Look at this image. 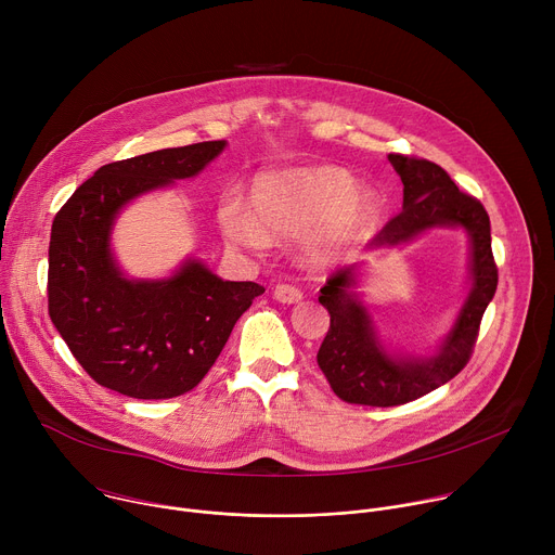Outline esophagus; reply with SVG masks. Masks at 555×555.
Wrapping results in <instances>:
<instances>
[{"mask_svg":"<svg viewBox=\"0 0 555 555\" xmlns=\"http://www.w3.org/2000/svg\"><path fill=\"white\" fill-rule=\"evenodd\" d=\"M274 298H276L279 302L292 305V302H298V300L302 298V292H300L296 285H285V283H281V285L274 287Z\"/></svg>","mask_w":555,"mask_h":555,"instance_id":"34e87169","label":"esophagus"}]
</instances>
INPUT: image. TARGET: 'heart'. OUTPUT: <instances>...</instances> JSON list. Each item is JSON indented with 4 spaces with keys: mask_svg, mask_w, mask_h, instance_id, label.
<instances>
[{
    "mask_svg": "<svg viewBox=\"0 0 555 555\" xmlns=\"http://www.w3.org/2000/svg\"><path fill=\"white\" fill-rule=\"evenodd\" d=\"M255 212L236 197L223 199L219 221L234 246L263 250L273 236H307L315 263H336L375 232L379 199L360 191L358 180L336 167L296 169L263 178L253 195Z\"/></svg>",
    "mask_w": 555,
    "mask_h": 555,
    "instance_id": "heart-1",
    "label": "heart"
}]
</instances>
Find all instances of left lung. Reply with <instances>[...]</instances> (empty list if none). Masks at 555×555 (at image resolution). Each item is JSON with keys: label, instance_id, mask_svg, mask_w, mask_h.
Returning a JSON list of instances; mask_svg holds the SVG:
<instances>
[{"label": "left lung", "instance_id": "left-lung-1", "mask_svg": "<svg viewBox=\"0 0 555 555\" xmlns=\"http://www.w3.org/2000/svg\"><path fill=\"white\" fill-rule=\"evenodd\" d=\"M388 160L404 184V206L371 240V248L406 244L428 228L461 225L472 244V289L459 319L433 358H392L379 345L366 307L351 292L358 266L336 270L321 287V305L330 311V332L319 349V366L347 404L400 406L450 382L472 358L483 313L499 285L492 255L490 217L483 204L450 180L435 163L390 153Z\"/></svg>", "mask_w": 555, "mask_h": 555}]
</instances>
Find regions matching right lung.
Instances as JSON below:
<instances>
[{"instance_id": "right-lung-1", "label": "right lung", "mask_w": 555, "mask_h": 555, "mask_svg": "<svg viewBox=\"0 0 555 555\" xmlns=\"http://www.w3.org/2000/svg\"><path fill=\"white\" fill-rule=\"evenodd\" d=\"M223 146L210 140L105 165L52 221L50 319L86 373L127 398L169 400L195 388L240 315L266 292L253 281H223L195 259L165 281H129L109 250L125 204L197 176Z\"/></svg>"}]
</instances>
